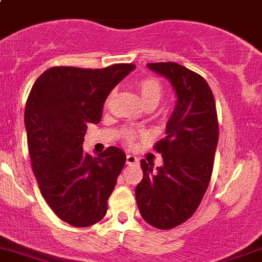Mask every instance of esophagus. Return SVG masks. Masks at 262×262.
Segmentation results:
<instances>
[{
    "label": "esophagus",
    "instance_id": "esophagus-1",
    "mask_svg": "<svg viewBox=\"0 0 262 262\" xmlns=\"http://www.w3.org/2000/svg\"><path fill=\"white\" fill-rule=\"evenodd\" d=\"M139 162L138 158L133 155H127L126 156V164L127 165H136Z\"/></svg>",
    "mask_w": 262,
    "mask_h": 262
}]
</instances>
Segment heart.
<instances>
[{"label":"heart","mask_w":262,"mask_h":262,"mask_svg":"<svg viewBox=\"0 0 262 262\" xmlns=\"http://www.w3.org/2000/svg\"><path fill=\"white\" fill-rule=\"evenodd\" d=\"M136 88H138L144 106L147 109H155L160 104L161 98L164 96V87L160 83V80H157L156 78L140 79V80L136 81ZM110 98H112V96L107 100V104H109ZM140 136H143V134L136 133L133 129H127L123 133V139L127 144H133Z\"/></svg>","instance_id":"b5f03b06"}]
</instances>
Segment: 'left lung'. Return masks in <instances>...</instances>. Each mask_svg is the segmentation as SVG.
<instances>
[{
	"instance_id": "8db88e82",
	"label": "left lung",
	"mask_w": 262,
	"mask_h": 262,
	"mask_svg": "<svg viewBox=\"0 0 262 262\" xmlns=\"http://www.w3.org/2000/svg\"><path fill=\"white\" fill-rule=\"evenodd\" d=\"M169 79L177 104L166 136L155 144L164 165L153 170L141 160L143 179L135 195L141 217L153 227L169 230L186 222L209 186L218 144L215 101L209 84L199 74L174 62L148 63Z\"/></svg>"
}]
</instances>
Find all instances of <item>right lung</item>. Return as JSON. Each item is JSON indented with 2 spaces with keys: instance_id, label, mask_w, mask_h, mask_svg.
<instances>
[{
  "instance_id": "1",
  "label": "right lung",
  "mask_w": 262,
  "mask_h": 262,
  "mask_svg": "<svg viewBox=\"0 0 262 262\" xmlns=\"http://www.w3.org/2000/svg\"><path fill=\"white\" fill-rule=\"evenodd\" d=\"M135 69L117 63L105 69L56 66L33 84L25 124L31 165L41 195L62 221L87 227L105 217L107 199L126 155L109 147L97 157L83 152L88 123H98L113 88Z\"/></svg>"
}]
</instances>
